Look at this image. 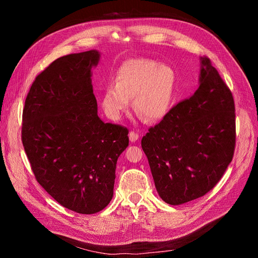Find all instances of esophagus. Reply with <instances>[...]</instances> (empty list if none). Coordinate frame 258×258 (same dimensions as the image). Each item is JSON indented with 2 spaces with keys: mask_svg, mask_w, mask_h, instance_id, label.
Returning a JSON list of instances; mask_svg holds the SVG:
<instances>
[{
  "mask_svg": "<svg viewBox=\"0 0 258 258\" xmlns=\"http://www.w3.org/2000/svg\"><path fill=\"white\" fill-rule=\"evenodd\" d=\"M129 139H130V141L131 142H136V141H138L139 140V134H137L136 131H130L129 132Z\"/></svg>",
  "mask_w": 258,
  "mask_h": 258,
  "instance_id": "obj_1",
  "label": "esophagus"
}]
</instances>
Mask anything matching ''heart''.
I'll return each mask as SVG.
<instances>
[{"label": "heart", "mask_w": 258, "mask_h": 258, "mask_svg": "<svg viewBox=\"0 0 258 258\" xmlns=\"http://www.w3.org/2000/svg\"><path fill=\"white\" fill-rule=\"evenodd\" d=\"M115 82L106 86L101 98L105 113L113 119L127 111L130 98H134L137 114L146 120H159L171 110L176 96L174 69L150 58L123 62L117 70Z\"/></svg>", "instance_id": "1"}]
</instances>
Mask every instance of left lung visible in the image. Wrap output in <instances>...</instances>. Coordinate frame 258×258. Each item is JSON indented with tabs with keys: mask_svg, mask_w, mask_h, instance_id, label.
Here are the masks:
<instances>
[{
	"mask_svg": "<svg viewBox=\"0 0 258 258\" xmlns=\"http://www.w3.org/2000/svg\"><path fill=\"white\" fill-rule=\"evenodd\" d=\"M141 145L169 205L205 196L222 178L235 153V101L208 57L201 58L196 92L148 129Z\"/></svg>",
	"mask_w": 258,
	"mask_h": 258,
	"instance_id": "left-lung-1",
	"label": "left lung"
}]
</instances>
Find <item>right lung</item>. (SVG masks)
<instances>
[{"instance_id": "right-lung-1", "label": "right lung", "mask_w": 258, "mask_h": 258, "mask_svg": "<svg viewBox=\"0 0 258 258\" xmlns=\"http://www.w3.org/2000/svg\"><path fill=\"white\" fill-rule=\"evenodd\" d=\"M100 53L60 57L38 74L22 112L21 140L36 181L57 202L81 214L103 210L113 198L126 127L98 116L91 68Z\"/></svg>"}]
</instances>
